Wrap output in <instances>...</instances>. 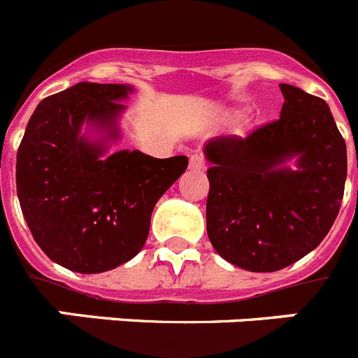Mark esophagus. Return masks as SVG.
Returning <instances> with one entry per match:
<instances>
[{
  "mask_svg": "<svg viewBox=\"0 0 358 358\" xmlns=\"http://www.w3.org/2000/svg\"><path fill=\"white\" fill-rule=\"evenodd\" d=\"M189 170L194 172H204L206 170V159L202 154H192L189 156Z\"/></svg>",
  "mask_w": 358,
  "mask_h": 358,
  "instance_id": "34e87169",
  "label": "esophagus"
}]
</instances>
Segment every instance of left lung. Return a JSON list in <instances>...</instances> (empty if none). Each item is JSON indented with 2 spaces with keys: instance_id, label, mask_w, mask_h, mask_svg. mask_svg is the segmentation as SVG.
<instances>
[{
  "instance_id": "left-lung-1",
  "label": "left lung",
  "mask_w": 358,
  "mask_h": 358,
  "mask_svg": "<svg viewBox=\"0 0 358 358\" xmlns=\"http://www.w3.org/2000/svg\"><path fill=\"white\" fill-rule=\"evenodd\" d=\"M280 120L248 138L217 136L206 227L215 251L251 273H274L314 251L339 215L348 159L328 103L280 84ZM296 159V169L286 163Z\"/></svg>"
}]
</instances>
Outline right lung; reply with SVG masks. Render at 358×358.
Wrapping results in <instances>:
<instances>
[{
  "label": "right lung",
  "mask_w": 358,
  "mask_h": 358,
  "mask_svg": "<svg viewBox=\"0 0 358 358\" xmlns=\"http://www.w3.org/2000/svg\"><path fill=\"white\" fill-rule=\"evenodd\" d=\"M125 84L78 82L44 98L17 150L21 211L44 255L82 274L106 273L132 260L147 242L152 210L185 173L188 157L157 159L140 150L106 156L120 140ZM101 132L80 135L81 125Z\"/></svg>",
  "instance_id": "add662e5"
}]
</instances>
